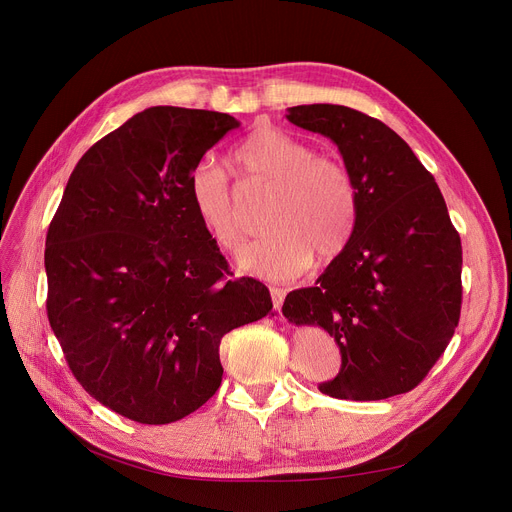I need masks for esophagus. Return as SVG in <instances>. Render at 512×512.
<instances>
[{"instance_id": "1", "label": "esophagus", "mask_w": 512, "mask_h": 512, "mask_svg": "<svg viewBox=\"0 0 512 512\" xmlns=\"http://www.w3.org/2000/svg\"><path fill=\"white\" fill-rule=\"evenodd\" d=\"M269 292H271L273 308H275V310H282V304H284V300H286V294H288V290H286V288H271Z\"/></svg>"}]
</instances>
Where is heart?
Returning <instances> with one entry per match:
<instances>
[{
    "label": "heart",
    "instance_id": "obj_1",
    "mask_svg": "<svg viewBox=\"0 0 512 512\" xmlns=\"http://www.w3.org/2000/svg\"><path fill=\"white\" fill-rule=\"evenodd\" d=\"M243 175L273 183L263 235L237 253L239 269L261 280L286 282L302 275L314 259L339 255L357 222L359 198L349 167L314 151L294 134L257 126L230 155ZM188 202L202 226L224 249H237L243 218L228 175L216 163L198 161L185 183Z\"/></svg>",
    "mask_w": 512,
    "mask_h": 512
}]
</instances>
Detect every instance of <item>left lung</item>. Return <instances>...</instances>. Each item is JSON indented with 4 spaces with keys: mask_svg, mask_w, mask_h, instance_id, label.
Returning a JSON list of instances; mask_svg holds the SVG:
<instances>
[{
    "mask_svg": "<svg viewBox=\"0 0 512 512\" xmlns=\"http://www.w3.org/2000/svg\"><path fill=\"white\" fill-rule=\"evenodd\" d=\"M331 138L349 167L359 212L347 247L284 316L335 337L341 371L318 390L341 400L410 392L449 345L461 310V241L435 177L384 122L347 106L288 108Z\"/></svg>",
    "mask_w": 512,
    "mask_h": 512,
    "instance_id": "1",
    "label": "left lung"
}]
</instances>
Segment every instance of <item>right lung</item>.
I'll return each mask as SVG.
<instances>
[{
	"instance_id": "right-lung-1",
	"label": "right lung",
	"mask_w": 512,
	"mask_h": 512,
	"mask_svg": "<svg viewBox=\"0 0 512 512\" xmlns=\"http://www.w3.org/2000/svg\"><path fill=\"white\" fill-rule=\"evenodd\" d=\"M239 120L153 106L75 165L49 226L46 312L77 382L106 408L167 425L222 382L220 339L273 314L269 290L235 277L185 183Z\"/></svg>"
}]
</instances>
